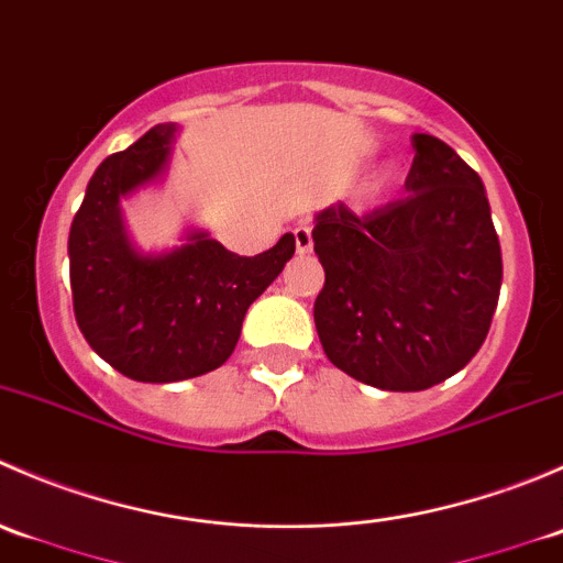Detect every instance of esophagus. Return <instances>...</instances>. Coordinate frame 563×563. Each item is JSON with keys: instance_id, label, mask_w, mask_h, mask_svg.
Instances as JSON below:
<instances>
[{"instance_id": "34e87169", "label": "esophagus", "mask_w": 563, "mask_h": 563, "mask_svg": "<svg viewBox=\"0 0 563 563\" xmlns=\"http://www.w3.org/2000/svg\"><path fill=\"white\" fill-rule=\"evenodd\" d=\"M294 245H297L299 255H305L313 250V234H310L308 225H297V229H294Z\"/></svg>"}]
</instances>
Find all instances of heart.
Instances as JSON below:
<instances>
[{"label":"heart","instance_id":"heart-1","mask_svg":"<svg viewBox=\"0 0 563 563\" xmlns=\"http://www.w3.org/2000/svg\"><path fill=\"white\" fill-rule=\"evenodd\" d=\"M391 185H395V174H391V172H382V174H376V176H373L371 185L365 187V196H367V198H378V196H384V192H387Z\"/></svg>","mask_w":563,"mask_h":563}]
</instances>
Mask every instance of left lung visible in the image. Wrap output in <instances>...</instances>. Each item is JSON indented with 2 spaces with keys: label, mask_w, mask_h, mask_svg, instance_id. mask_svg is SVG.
Instances as JSON below:
<instances>
[{
  "label": "left lung",
  "mask_w": 563,
  "mask_h": 563,
  "mask_svg": "<svg viewBox=\"0 0 563 563\" xmlns=\"http://www.w3.org/2000/svg\"><path fill=\"white\" fill-rule=\"evenodd\" d=\"M406 198L316 214L323 266L313 318L323 354L351 378L419 391L482 349L501 291V245L479 174L444 141L413 133Z\"/></svg>",
  "instance_id": "1"
}]
</instances>
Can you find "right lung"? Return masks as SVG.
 Masks as SVG:
<instances>
[{
	"mask_svg": "<svg viewBox=\"0 0 563 563\" xmlns=\"http://www.w3.org/2000/svg\"><path fill=\"white\" fill-rule=\"evenodd\" d=\"M176 124H157L106 157L70 225V288L78 329L95 354L133 382L203 376L236 349L250 305L294 255L283 234L266 253L236 255L203 231L185 245L144 255L128 240L119 201L161 179Z\"/></svg>",
	"mask_w": 563,
	"mask_h": 563,
	"instance_id": "obj_1",
	"label": "right lung"
}]
</instances>
